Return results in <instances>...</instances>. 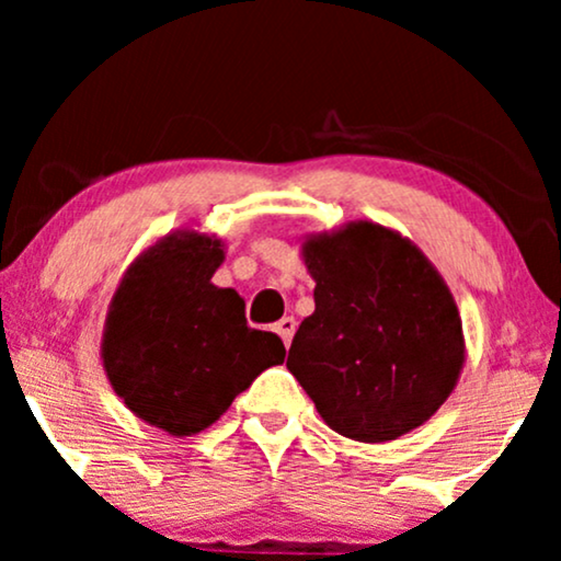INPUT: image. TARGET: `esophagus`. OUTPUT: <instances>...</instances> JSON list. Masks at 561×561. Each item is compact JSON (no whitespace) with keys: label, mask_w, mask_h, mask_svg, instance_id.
Masks as SVG:
<instances>
[{"label":"esophagus","mask_w":561,"mask_h":561,"mask_svg":"<svg viewBox=\"0 0 561 561\" xmlns=\"http://www.w3.org/2000/svg\"><path fill=\"white\" fill-rule=\"evenodd\" d=\"M295 327H298V324H295V319H293V317L279 319V321H276V327H274L276 334H279V337H282V343H285L287 347H289V343H293Z\"/></svg>","instance_id":"esophagus-1"}]
</instances>
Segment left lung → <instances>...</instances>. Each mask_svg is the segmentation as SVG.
<instances>
[{"mask_svg": "<svg viewBox=\"0 0 561 561\" xmlns=\"http://www.w3.org/2000/svg\"><path fill=\"white\" fill-rule=\"evenodd\" d=\"M317 282L287 369L334 433L388 443L422 427L448 401L467 345L454 295L401 231L351 221L306 234Z\"/></svg>", "mask_w": 561, "mask_h": 561, "instance_id": "obj_1", "label": "left lung"}]
</instances>
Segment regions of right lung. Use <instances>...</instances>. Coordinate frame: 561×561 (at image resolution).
Segmentation results:
<instances>
[{"label":"right lung","instance_id":"add662e5","mask_svg":"<svg viewBox=\"0 0 561 561\" xmlns=\"http://www.w3.org/2000/svg\"><path fill=\"white\" fill-rule=\"evenodd\" d=\"M224 250L208 231H171L128 263L107 306L100 356L115 396L173 437L208 430L285 362L274 332L248 327L240 293L214 285Z\"/></svg>","mask_w":561,"mask_h":561}]
</instances>
